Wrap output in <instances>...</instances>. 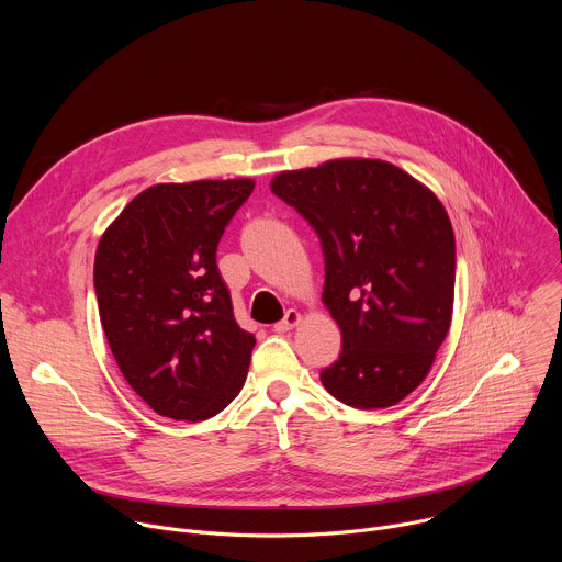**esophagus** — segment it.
<instances>
[{"label":"esophagus","mask_w":562,"mask_h":562,"mask_svg":"<svg viewBox=\"0 0 562 562\" xmlns=\"http://www.w3.org/2000/svg\"><path fill=\"white\" fill-rule=\"evenodd\" d=\"M300 319H302V315H300L295 308H289V311L284 313V317L280 319V323H276V325H273V331H276V334L291 331L293 327H297V325H300Z\"/></svg>","instance_id":"34e87169"}]
</instances>
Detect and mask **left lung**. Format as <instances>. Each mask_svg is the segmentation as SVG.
Instances as JSON below:
<instances>
[{
  "instance_id": "1",
  "label": "left lung",
  "mask_w": 562,
  "mask_h": 562,
  "mask_svg": "<svg viewBox=\"0 0 562 562\" xmlns=\"http://www.w3.org/2000/svg\"><path fill=\"white\" fill-rule=\"evenodd\" d=\"M271 191L323 245V302L342 351L319 380L356 409L397 405L427 378L451 325L456 237L445 206L403 169L360 157L284 171Z\"/></svg>"
}]
</instances>
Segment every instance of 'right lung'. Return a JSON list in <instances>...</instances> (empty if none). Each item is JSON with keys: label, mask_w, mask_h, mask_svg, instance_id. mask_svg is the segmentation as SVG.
<instances>
[{"label": "right lung", "mask_w": 562, "mask_h": 562, "mask_svg": "<svg viewBox=\"0 0 562 562\" xmlns=\"http://www.w3.org/2000/svg\"><path fill=\"white\" fill-rule=\"evenodd\" d=\"M254 180L155 184L104 231L95 295L113 358L144 403L173 420L220 414L243 389L256 338L239 329L215 251Z\"/></svg>", "instance_id": "right-lung-1"}]
</instances>
